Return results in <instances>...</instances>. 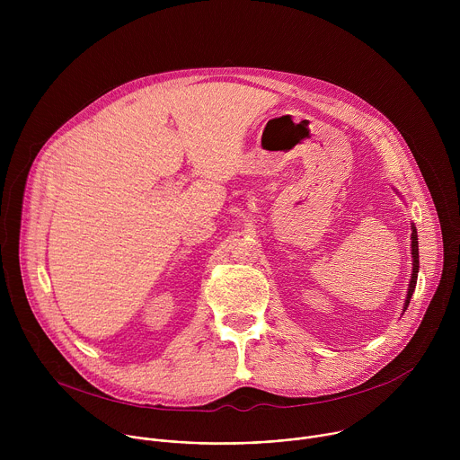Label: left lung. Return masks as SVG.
<instances>
[{"label":"left lung","instance_id":"8db88e82","mask_svg":"<svg viewBox=\"0 0 460 460\" xmlns=\"http://www.w3.org/2000/svg\"><path fill=\"white\" fill-rule=\"evenodd\" d=\"M411 256H413V271H411V280H410V288H408V296H406V302H404V311L410 305L411 295H413L415 286H417V275H419V238H417L415 226H411Z\"/></svg>","mask_w":460,"mask_h":460}]
</instances>
